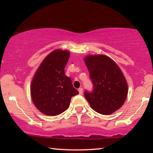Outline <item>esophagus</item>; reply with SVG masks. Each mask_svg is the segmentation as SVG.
<instances>
[{"label":"esophagus","mask_w":153,"mask_h":153,"mask_svg":"<svg viewBox=\"0 0 153 153\" xmlns=\"http://www.w3.org/2000/svg\"><path fill=\"white\" fill-rule=\"evenodd\" d=\"M78 91H79V94H83V88H79L78 89Z\"/></svg>","instance_id":"obj_1"}]
</instances>
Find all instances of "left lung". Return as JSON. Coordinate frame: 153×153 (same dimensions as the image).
I'll return each instance as SVG.
<instances>
[{"mask_svg": "<svg viewBox=\"0 0 153 153\" xmlns=\"http://www.w3.org/2000/svg\"><path fill=\"white\" fill-rule=\"evenodd\" d=\"M92 90H85L84 97L93 110L109 115L123 105L128 84L120 67L112 59L102 55L85 58Z\"/></svg>", "mask_w": 153, "mask_h": 153, "instance_id": "obj_1", "label": "left lung"}]
</instances>
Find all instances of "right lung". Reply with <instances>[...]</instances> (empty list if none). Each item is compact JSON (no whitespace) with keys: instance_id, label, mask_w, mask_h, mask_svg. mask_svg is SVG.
Instances as JSON below:
<instances>
[{"instance_id":"add662e5","label":"right lung","mask_w":153,"mask_h":153,"mask_svg":"<svg viewBox=\"0 0 153 153\" xmlns=\"http://www.w3.org/2000/svg\"><path fill=\"white\" fill-rule=\"evenodd\" d=\"M69 58L67 51L55 50L46 56L38 69L31 85V95L36 107L49 116L68 108L71 98L79 94L71 79L65 74Z\"/></svg>"}]
</instances>
